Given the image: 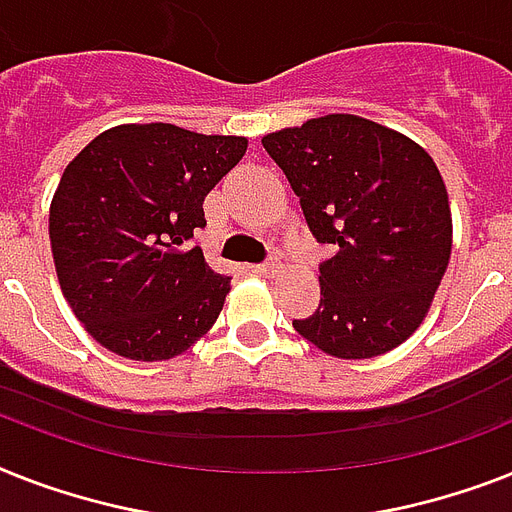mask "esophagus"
Masks as SVG:
<instances>
[{
    "label": "esophagus",
    "mask_w": 512,
    "mask_h": 512,
    "mask_svg": "<svg viewBox=\"0 0 512 512\" xmlns=\"http://www.w3.org/2000/svg\"><path fill=\"white\" fill-rule=\"evenodd\" d=\"M252 273H257V276H278L281 273V263L278 260H268V263H260V265H252Z\"/></svg>",
    "instance_id": "esophagus-1"
}]
</instances>
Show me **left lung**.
<instances>
[{
  "mask_svg": "<svg viewBox=\"0 0 512 512\" xmlns=\"http://www.w3.org/2000/svg\"><path fill=\"white\" fill-rule=\"evenodd\" d=\"M263 147L315 239L334 249L321 263V305L294 328L342 360L400 347L429 313L452 252L450 202L429 152L357 115L307 120Z\"/></svg>",
  "mask_w": 512,
  "mask_h": 512,
  "instance_id": "obj_1",
  "label": "left lung"
}]
</instances>
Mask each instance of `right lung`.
Wrapping results in <instances>:
<instances>
[{"label": "right lung", "mask_w": 512, "mask_h": 512, "mask_svg": "<svg viewBox=\"0 0 512 512\" xmlns=\"http://www.w3.org/2000/svg\"><path fill=\"white\" fill-rule=\"evenodd\" d=\"M247 152L242 136L115 126L70 162L49 210L62 294L94 339L128 360H170L218 321L231 278L191 247L202 202Z\"/></svg>", "instance_id": "add662e5"}]
</instances>
